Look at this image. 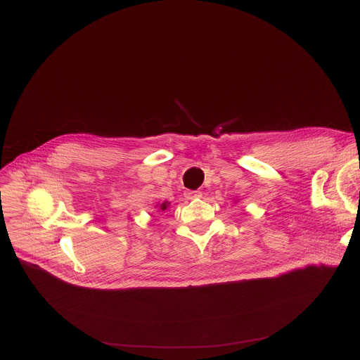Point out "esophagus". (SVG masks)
Returning a JSON list of instances; mask_svg holds the SVG:
<instances>
[{"label": "esophagus", "mask_w": 360, "mask_h": 360, "mask_svg": "<svg viewBox=\"0 0 360 360\" xmlns=\"http://www.w3.org/2000/svg\"><path fill=\"white\" fill-rule=\"evenodd\" d=\"M185 197L188 198V200H194V198H200L201 197V193L200 191H186L185 193Z\"/></svg>", "instance_id": "1"}]
</instances>
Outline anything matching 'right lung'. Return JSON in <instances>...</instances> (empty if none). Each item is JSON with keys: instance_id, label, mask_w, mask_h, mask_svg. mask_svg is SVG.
<instances>
[{"instance_id": "add662e5", "label": "right lung", "mask_w": 360, "mask_h": 360, "mask_svg": "<svg viewBox=\"0 0 360 360\" xmlns=\"http://www.w3.org/2000/svg\"><path fill=\"white\" fill-rule=\"evenodd\" d=\"M167 205H169L167 202H163V204L160 205V210H166V207H167Z\"/></svg>"}]
</instances>
